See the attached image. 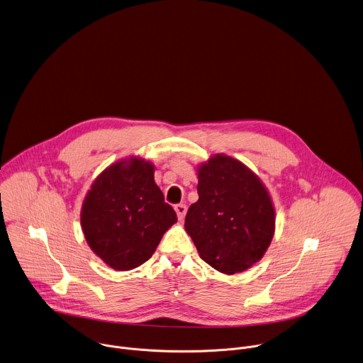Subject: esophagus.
Listing matches in <instances>:
<instances>
[{
    "label": "esophagus",
    "mask_w": 363,
    "mask_h": 363,
    "mask_svg": "<svg viewBox=\"0 0 363 363\" xmlns=\"http://www.w3.org/2000/svg\"><path fill=\"white\" fill-rule=\"evenodd\" d=\"M174 209H175V212H177L178 219H179V220H182V219L185 218V213H186V205H184V203H178V205H175V206H174Z\"/></svg>",
    "instance_id": "esophagus-1"
}]
</instances>
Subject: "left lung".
<instances>
[{"mask_svg":"<svg viewBox=\"0 0 363 363\" xmlns=\"http://www.w3.org/2000/svg\"><path fill=\"white\" fill-rule=\"evenodd\" d=\"M198 195L185 230L203 262L225 274L247 270L272 243L276 215L262 181L240 161L219 154L198 168Z\"/></svg>","mask_w":363,"mask_h":363,"instance_id":"left-lung-1","label":"left lung"}]
</instances>
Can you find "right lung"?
<instances>
[{"label":"right lung","instance_id":"1","mask_svg":"<svg viewBox=\"0 0 363 363\" xmlns=\"http://www.w3.org/2000/svg\"><path fill=\"white\" fill-rule=\"evenodd\" d=\"M175 222V211L154 181V165L141 158L104 169L87 192L80 215L90 249L120 272L145 263Z\"/></svg>","mask_w":363,"mask_h":363}]
</instances>
